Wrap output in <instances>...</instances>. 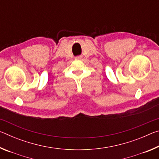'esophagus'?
<instances>
[{"label": "esophagus", "instance_id": "34e87169", "mask_svg": "<svg viewBox=\"0 0 159 159\" xmlns=\"http://www.w3.org/2000/svg\"><path fill=\"white\" fill-rule=\"evenodd\" d=\"M82 56L81 55H79V56H77V57H76V59H77V60H80V59H82Z\"/></svg>", "mask_w": 159, "mask_h": 159}]
</instances>
